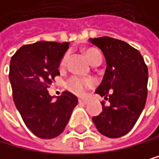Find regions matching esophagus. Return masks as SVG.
Listing matches in <instances>:
<instances>
[{
  "label": "esophagus",
  "mask_w": 159,
  "mask_h": 159,
  "mask_svg": "<svg viewBox=\"0 0 159 159\" xmlns=\"http://www.w3.org/2000/svg\"><path fill=\"white\" fill-rule=\"evenodd\" d=\"M78 102H79V104H80V105H86L88 103V100L87 99H82V98H80V99L78 100Z\"/></svg>",
  "instance_id": "34e87169"
}]
</instances>
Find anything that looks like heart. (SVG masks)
Returning a JSON list of instances; mask_svg holds the SVG:
<instances>
[{"instance_id":"1","label":"heart","mask_w":159,"mask_h":159,"mask_svg":"<svg viewBox=\"0 0 159 159\" xmlns=\"http://www.w3.org/2000/svg\"><path fill=\"white\" fill-rule=\"evenodd\" d=\"M85 55H86L87 59L89 60V62L91 64H93L94 62H96L97 60H101V55H100V53L96 50V49H93V48L87 49V50L85 51ZM65 61H66V56L61 61V67H63L64 66ZM92 84H93V82H92L91 79L73 76L68 80L67 88L72 92V93L81 96V95L84 94V92L87 88L92 86Z\"/></svg>"}]
</instances>
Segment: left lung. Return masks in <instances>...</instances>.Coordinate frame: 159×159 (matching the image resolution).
Instances as JSON below:
<instances>
[{"mask_svg": "<svg viewBox=\"0 0 159 159\" xmlns=\"http://www.w3.org/2000/svg\"><path fill=\"white\" fill-rule=\"evenodd\" d=\"M102 51L106 70L96 93L110 102L102 103V112L94 124L104 136L118 138L127 134L140 116L147 97L148 70L136 49L110 37L89 39Z\"/></svg>", "mask_w": 159, "mask_h": 159, "instance_id": "left-lung-1", "label": "left lung"}]
</instances>
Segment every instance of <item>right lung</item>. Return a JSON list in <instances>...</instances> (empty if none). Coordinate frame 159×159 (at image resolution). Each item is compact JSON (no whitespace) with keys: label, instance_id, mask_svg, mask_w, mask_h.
<instances>
[{"label":"right lung","instance_id":"right-lung-1","mask_svg":"<svg viewBox=\"0 0 159 159\" xmlns=\"http://www.w3.org/2000/svg\"><path fill=\"white\" fill-rule=\"evenodd\" d=\"M69 48V43L39 41L22 46L11 59L9 79L14 102L27 127L36 136L51 139L64 131L78 104L71 92L56 100L47 90Z\"/></svg>","mask_w":159,"mask_h":159}]
</instances>
